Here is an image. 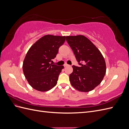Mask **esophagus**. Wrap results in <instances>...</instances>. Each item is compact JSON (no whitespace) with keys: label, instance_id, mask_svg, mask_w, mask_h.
<instances>
[{"label":"esophagus","instance_id":"34e87169","mask_svg":"<svg viewBox=\"0 0 129 129\" xmlns=\"http://www.w3.org/2000/svg\"><path fill=\"white\" fill-rule=\"evenodd\" d=\"M63 66H64V67H67V66H68V64L67 63H64V64Z\"/></svg>","mask_w":129,"mask_h":129}]
</instances>
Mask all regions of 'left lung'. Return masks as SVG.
<instances>
[{"label": "left lung", "mask_w": 129, "mask_h": 129, "mask_svg": "<svg viewBox=\"0 0 129 129\" xmlns=\"http://www.w3.org/2000/svg\"><path fill=\"white\" fill-rule=\"evenodd\" d=\"M66 40L75 54L79 67L73 66L69 79L73 87L82 92L91 91L99 85L106 73V64L101 52L83 36H67Z\"/></svg>", "instance_id": "obj_1"}]
</instances>
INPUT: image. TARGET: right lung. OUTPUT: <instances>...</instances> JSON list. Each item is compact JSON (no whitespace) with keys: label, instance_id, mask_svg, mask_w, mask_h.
I'll return each instance as SVG.
<instances>
[{"label":"right lung","instance_id":"add662e5","mask_svg":"<svg viewBox=\"0 0 129 129\" xmlns=\"http://www.w3.org/2000/svg\"><path fill=\"white\" fill-rule=\"evenodd\" d=\"M66 37L46 35L33 44L23 62L24 74L29 85L40 91H48L57 84L63 66L50 63Z\"/></svg>","mask_w":129,"mask_h":129}]
</instances>
